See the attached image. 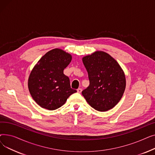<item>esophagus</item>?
Instances as JSON below:
<instances>
[{"instance_id": "34e87169", "label": "esophagus", "mask_w": 155, "mask_h": 155, "mask_svg": "<svg viewBox=\"0 0 155 155\" xmlns=\"http://www.w3.org/2000/svg\"><path fill=\"white\" fill-rule=\"evenodd\" d=\"M82 88H78V89H77V92H78V93H81V92H82Z\"/></svg>"}]
</instances>
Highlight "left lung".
I'll return each instance as SVG.
<instances>
[{
    "instance_id": "1",
    "label": "left lung",
    "mask_w": 155,
    "mask_h": 155,
    "mask_svg": "<svg viewBox=\"0 0 155 155\" xmlns=\"http://www.w3.org/2000/svg\"><path fill=\"white\" fill-rule=\"evenodd\" d=\"M88 72L89 86L82 92L92 107L98 111L112 109L125 91L124 73L108 53L97 51L82 58Z\"/></svg>"
}]
</instances>
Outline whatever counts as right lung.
<instances>
[{
  "label": "right lung",
  "mask_w": 155,
  "mask_h": 155,
  "mask_svg": "<svg viewBox=\"0 0 155 155\" xmlns=\"http://www.w3.org/2000/svg\"><path fill=\"white\" fill-rule=\"evenodd\" d=\"M71 61V55L55 48L41 57L32 70L28 88L35 101L50 110L58 109L77 92L71 88L69 78L64 69Z\"/></svg>",
  "instance_id": "right-lung-1"
}]
</instances>
